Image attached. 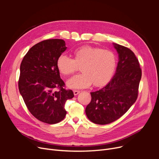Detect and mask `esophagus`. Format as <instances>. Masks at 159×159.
Returning <instances> with one entry per match:
<instances>
[{"mask_svg": "<svg viewBox=\"0 0 159 159\" xmlns=\"http://www.w3.org/2000/svg\"><path fill=\"white\" fill-rule=\"evenodd\" d=\"M80 92V91H79V90H74V91H73V93H74V95H78Z\"/></svg>", "mask_w": 159, "mask_h": 159, "instance_id": "esophagus-1", "label": "esophagus"}]
</instances>
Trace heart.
Segmentation results:
<instances>
[{
	"label": "heart",
	"instance_id": "b5f03b06",
	"mask_svg": "<svg viewBox=\"0 0 159 159\" xmlns=\"http://www.w3.org/2000/svg\"><path fill=\"white\" fill-rule=\"evenodd\" d=\"M116 56L110 50L89 46H82L73 52V59L61 55L57 60L59 72L68 76L80 67L82 73L67 81L70 88H84L91 84L102 86L110 80L115 70Z\"/></svg>",
	"mask_w": 159,
	"mask_h": 159
}]
</instances>
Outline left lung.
Segmentation results:
<instances>
[{"instance_id":"1","label":"left lung","mask_w":159,"mask_h":159,"mask_svg":"<svg viewBox=\"0 0 159 159\" xmlns=\"http://www.w3.org/2000/svg\"><path fill=\"white\" fill-rule=\"evenodd\" d=\"M119 54V62L113 77L108 84L91 92V100L86 114L97 124L111 123L127 112L138 97L142 71L135 55L129 48L113 44Z\"/></svg>"}]
</instances>
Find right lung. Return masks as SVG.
I'll list each match as a JSON object with an SVG mask.
<instances>
[{
  "label": "right lung",
  "instance_id": "right-lung-1",
  "mask_svg": "<svg viewBox=\"0 0 159 159\" xmlns=\"http://www.w3.org/2000/svg\"><path fill=\"white\" fill-rule=\"evenodd\" d=\"M66 48L62 39L43 40L30 49L20 64V93L30 112L44 123L62 120L65 103L74 97L72 90L63 88L65 84L57 67L58 57Z\"/></svg>",
  "mask_w": 159,
  "mask_h": 159
}]
</instances>
